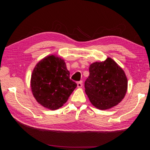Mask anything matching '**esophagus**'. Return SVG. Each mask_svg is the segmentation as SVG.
<instances>
[{
    "instance_id": "obj_1",
    "label": "esophagus",
    "mask_w": 150,
    "mask_h": 150,
    "mask_svg": "<svg viewBox=\"0 0 150 150\" xmlns=\"http://www.w3.org/2000/svg\"><path fill=\"white\" fill-rule=\"evenodd\" d=\"M83 86V83H82V81H79V82L77 83V87L78 88H81Z\"/></svg>"
}]
</instances>
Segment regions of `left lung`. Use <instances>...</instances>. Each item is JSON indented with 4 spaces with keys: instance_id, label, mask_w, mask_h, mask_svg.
I'll return each mask as SVG.
<instances>
[{
    "instance_id": "1",
    "label": "left lung",
    "mask_w": 150,
    "mask_h": 150,
    "mask_svg": "<svg viewBox=\"0 0 150 150\" xmlns=\"http://www.w3.org/2000/svg\"><path fill=\"white\" fill-rule=\"evenodd\" d=\"M89 76L85 82V93L91 104L100 110H108L123 99L128 80L123 69L110 57L89 66Z\"/></svg>"
}]
</instances>
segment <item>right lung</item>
Listing matches in <instances>:
<instances>
[{
  "label": "right lung",
  "instance_id": "obj_1",
  "mask_svg": "<svg viewBox=\"0 0 150 150\" xmlns=\"http://www.w3.org/2000/svg\"><path fill=\"white\" fill-rule=\"evenodd\" d=\"M69 75L65 61L60 57L51 55L43 58L35 66L30 80L35 99L50 110L62 107L77 87Z\"/></svg>",
  "mask_w": 150,
  "mask_h": 150
}]
</instances>
